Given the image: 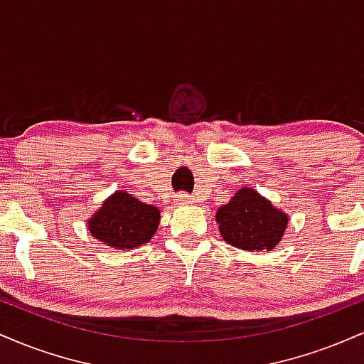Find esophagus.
<instances>
[{
  "instance_id": "obj_1",
  "label": "esophagus",
  "mask_w": 364,
  "mask_h": 364,
  "mask_svg": "<svg viewBox=\"0 0 364 364\" xmlns=\"http://www.w3.org/2000/svg\"><path fill=\"white\" fill-rule=\"evenodd\" d=\"M191 202H193V198H191L190 195H186V193L176 195V203H178V205H188V203H191Z\"/></svg>"
}]
</instances>
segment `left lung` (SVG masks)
I'll list each match as a JSON object with an SVG mask.
<instances>
[{
	"label": "left lung",
	"instance_id": "8db88e82",
	"mask_svg": "<svg viewBox=\"0 0 364 364\" xmlns=\"http://www.w3.org/2000/svg\"><path fill=\"white\" fill-rule=\"evenodd\" d=\"M215 220L225 243L246 252H272L282 240L289 217L253 188H241L217 210Z\"/></svg>",
	"mask_w": 364,
	"mask_h": 364
}]
</instances>
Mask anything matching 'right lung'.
Segmentation results:
<instances>
[{"mask_svg":"<svg viewBox=\"0 0 364 364\" xmlns=\"http://www.w3.org/2000/svg\"><path fill=\"white\" fill-rule=\"evenodd\" d=\"M161 223L157 207L147 205L128 191L118 190L104 200L102 207L89 219L95 240L118 250H132L149 243Z\"/></svg>","mask_w":364,"mask_h":364,"instance_id":"1","label":"right lung"}]
</instances>
